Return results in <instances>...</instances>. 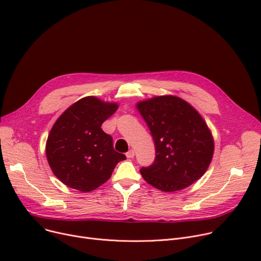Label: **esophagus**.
<instances>
[{
	"label": "esophagus",
	"instance_id": "34e87169",
	"mask_svg": "<svg viewBox=\"0 0 261 261\" xmlns=\"http://www.w3.org/2000/svg\"><path fill=\"white\" fill-rule=\"evenodd\" d=\"M126 155H127V158H128V159H131V158H133V156H134V150H133V149L129 150V151L126 153Z\"/></svg>",
	"mask_w": 261,
	"mask_h": 261
}]
</instances>
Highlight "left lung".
I'll use <instances>...</instances> for the list:
<instances>
[{
    "instance_id": "8db88e82",
    "label": "left lung",
    "mask_w": 261,
    "mask_h": 261,
    "mask_svg": "<svg viewBox=\"0 0 261 261\" xmlns=\"http://www.w3.org/2000/svg\"><path fill=\"white\" fill-rule=\"evenodd\" d=\"M155 147L151 165L140 172L164 192L188 188L209 167L214 151L212 134L199 113L184 99L160 96L137 105Z\"/></svg>"
}]
</instances>
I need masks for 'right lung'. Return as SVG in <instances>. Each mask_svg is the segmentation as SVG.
I'll return each instance as SVG.
<instances>
[{"label": "right lung", "mask_w": 261, "mask_h": 261, "mask_svg": "<svg viewBox=\"0 0 261 261\" xmlns=\"http://www.w3.org/2000/svg\"><path fill=\"white\" fill-rule=\"evenodd\" d=\"M116 103L85 97L68 108L55 121L46 144L53 174L69 188L96 190L108 181L126 155L114 150L113 139L101 126L116 112Z\"/></svg>", "instance_id": "right-lung-1"}]
</instances>
